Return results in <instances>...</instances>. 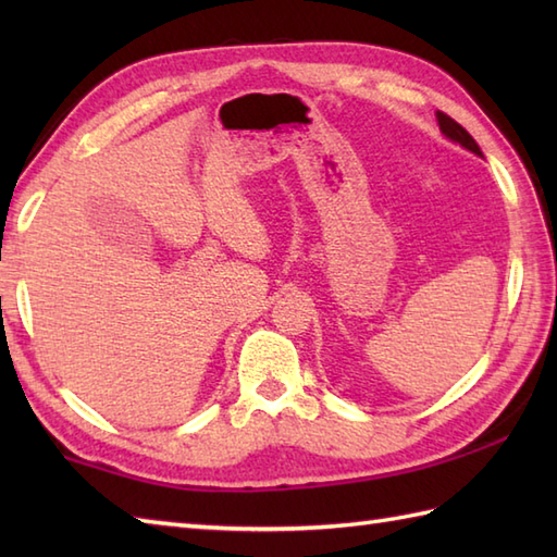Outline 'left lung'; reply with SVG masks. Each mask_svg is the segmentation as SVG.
I'll use <instances>...</instances> for the list:
<instances>
[{
	"label": "left lung",
	"instance_id": "left-lung-1",
	"mask_svg": "<svg viewBox=\"0 0 557 557\" xmlns=\"http://www.w3.org/2000/svg\"><path fill=\"white\" fill-rule=\"evenodd\" d=\"M437 124H441V132L447 136V138H453L455 144H459V146H465L467 150H471V152H476V156H481V148L476 146V140L469 136V132L461 124H457L453 116H447L445 112H437Z\"/></svg>",
	"mask_w": 557,
	"mask_h": 557
}]
</instances>
